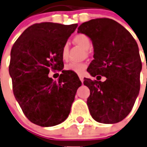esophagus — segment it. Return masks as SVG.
Instances as JSON below:
<instances>
[{
	"label": "esophagus",
	"instance_id": "34e87169",
	"mask_svg": "<svg viewBox=\"0 0 147 147\" xmlns=\"http://www.w3.org/2000/svg\"><path fill=\"white\" fill-rule=\"evenodd\" d=\"M79 78H80V80H81V82H84V77H83V76H79Z\"/></svg>",
	"mask_w": 147,
	"mask_h": 147
}]
</instances>
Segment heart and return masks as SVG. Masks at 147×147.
Masks as SVG:
<instances>
[{"label":"heart","instance_id":"obj_1","mask_svg":"<svg viewBox=\"0 0 147 147\" xmlns=\"http://www.w3.org/2000/svg\"><path fill=\"white\" fill-rule=\"evenodd\" d=\"M74 42L76 45H79L85 51H88L91 47V41L88 35L84 34H78L73 38ZM62 58L63 59H66L69 54V44L65 43L62 47ZM87 68V64L84 63H75L71 62L67 65H65V69L67 71H71L76 74H82Z\"/></svg>","mask_w":147,"mask_h":147}]
</instances>
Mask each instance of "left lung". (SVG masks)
Here are the masks:
<instances>
[{
	"label": "left lung",
	"instance_id": "8db88e82",
	"mask_svg": "<svg viewBox=\"0 0 147 147\" xmlns=\"http://www.w3.org/2000/svg\"><path fill=\"white\" fill-rule=\"evenodd\" d=\"M78 33L92 40L94 58L87 71L93 77L84 78L90 89L87 104L95 121L114 124L131 111L140 91V57L138 44L131 33L115 20L100 18L82 23ZM100 80V79H97Z\"/></svg>",
	"mask_w": 147,
	"mask_h": 147
}]
</instances>
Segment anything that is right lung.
I'll return each instance as SVG.
<instances>
[{"label": "right lung", "mask_w": 147, "mask_h": 147, "mask_svg": "<svg viewBox=\"0 0 147 147\" xmlns=\"http://www.w3.org/2000/svg\"><path fill=\"white\" fill-rule=\"evenodd\" d=\"M77 26L34 24L12 47L9 72L13 94L25 115L35 125L54 126L69 115L82 82L75 72L63 70L61 51ZM51 70L62 71L58 81L48 76Z\"/></svg>", "instance_id": "1"}]
</instances>
